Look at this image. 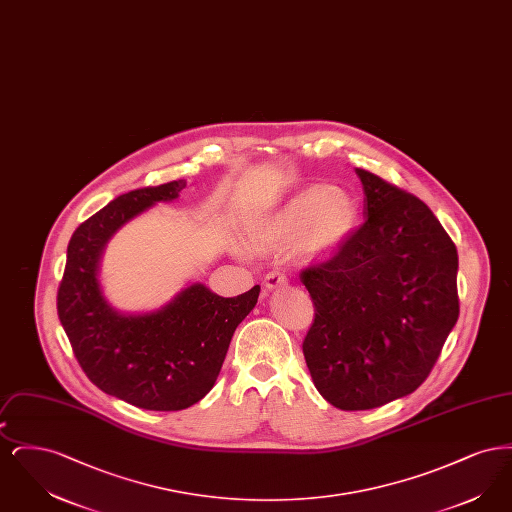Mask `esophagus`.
I'll use <instances>...</instances> for the list:
<instances>
[{
	"instance_id": "esophagus-1",
	"label": "esophagus",
	"mask_w": 512,
	"mask_h": 512,
	"mask_svg": "<svg viewBox=\"0 0 512 512\" xmlns=\"http://www.w3.org/2000/svg\"><path fill=\"white\" fill-rule=\"evenodd\" d=\"M284 284H288V276H286V272H282L280 268H274V270H270L267 276H265L263 293L272 292L274 288H280V286H284Z\"/></svg>"
}]
</instances>
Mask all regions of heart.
Listing matches in <instances>:
<instances>
[{
	"mask_svg": "<svg viewBox=\"0 0 512 512\" xmlns=\"http://www.w3.org/2000/svg\"><path fill=\"white\" fill-rule=\"evenodd\" d=\"M357 217V201L347 190L311 186L292 197L270 219L267 236L278 242L299 236V245L305 253L324 255L347 240Z\"/></svg>",
	"mask_w": 512,
	"mask_h": 512,
	"instance_id": "b5f03b06",
	"label": "heart"
}]
</instances>
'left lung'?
Here are the masks:
<instances>
[{
  "instance_id": "left-lung-1",
  "label": "left lung",
  "mask_w": 512,
  "mask_h": 512,
  "mask_svg": "<svg viewBox=\"0 0 512 512\" xmlns=\"http://www.w3.org/2000/svg\"><path fill=\"white\" fill-rule=\"evenodd\" d=\"M366 219L301 270L315 305L303 355L320 395L368 411L413 393L459 318V255L416 195L357 169Z\"/></svg>"
}]
</instances>
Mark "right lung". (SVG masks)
Masks as SVG:
<instances>
[{
  "mask_svg": "<svg viewBox=\"0 0 512 512\" xmlns=\"http://www.w3.org/2000/svg\"><path fill=\"white\" fill-rule=\"evenodd\" d=\"M184 180L132 190L84 220L67 247L57 315L74 357L92 384L147 411H182L217 382L234 330L255 307L261 288L220 297L203 284L178 293L161 311L122 317L103 299L99 255L124 222L157 201H172Z\"/></svg>",
  "mask_w": 512,
  "mask_h": 512,
  "instance_id": "right-lung-1",
  "label": "right lung"
}]
</instances>
